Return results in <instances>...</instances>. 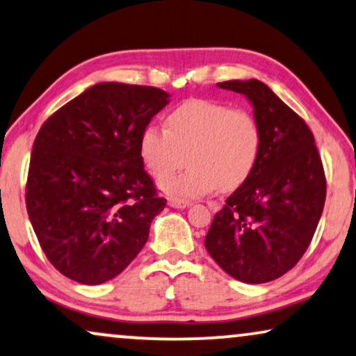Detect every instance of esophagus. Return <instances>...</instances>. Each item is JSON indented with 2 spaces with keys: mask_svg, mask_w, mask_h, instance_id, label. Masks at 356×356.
Masks as SVG:
<instances>
[{
  "mask_svg": "<svg viewBox=\"0 0 356 356\" xmlns=\"http://www.w3.org/2000/svg\"><path fill=\"white\" fill-rule=\"evenodd\" d=\"M188 204H190L188 201H183V200H178V198H168V206H171V208L185 209Z\"/></svg>",
  "mask_w": 356,
  "mask_h": 356,
  "instance_id": "34e87169",
  "label": "esophagus"
}]
</instances>
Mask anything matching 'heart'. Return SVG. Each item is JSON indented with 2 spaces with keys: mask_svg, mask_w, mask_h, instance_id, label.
<instances>
[{
  "mask_svg": "<svg viewBox=\"0 0 356 356\" xmlns=\"http://www.w3.org/2000/svg\"><path fill=\"white\" fill-rule=\"evenodd\" d=\"M261 147V127L251 112L204 99L178 105L166 117V130L147 125L138 138L140 160L156 179L188 161L186 174L160 183L166 195L185 200L239 188L256 168Z\"/></svg>",
  "mask_w": 356,
  "mask_h": 356,
  "instance_id": "1",
  "label": "heart"
}]
</instances>
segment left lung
<instances>
[{
  "label": "left lung",
  "mask_w": 356,
  "mask_h": 356,
  "mask_svg": "<svg viewBox=\"0 0 356 356\" xmlns=\"http://www.w3.org/2000/svg\"><path fill=\"white\" fill-rule=\"evenodd\" d=\"M243 94L262 134L252 175L216 213L209 256L245 284L279 279L309 248L325 204L327 181L315 138L302 118L257 79L219 82Z\"/></svg>",
  "instance_id": "obj_1"
}]
</instances>
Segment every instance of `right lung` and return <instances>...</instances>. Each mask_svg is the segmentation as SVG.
I'll return each mask as SVG.
<instances>
[{
  "mask_svg": "<svg viewBox=\"0 0 356 356\" xmlns=\"http://www.w3.org/2000/svg\"><path fill=\"white\" fill-rule=\"evenodd\" d=\"M170 94L100 82L47 118L31 153L26 208L60 274L97 285L137 257L163 211L138 155V138Z\"/></svg>",
  "mask_w": 356,
  "mask_h": 356,
  "instance_id": "right-lung-1",
  "label": "right lung"
}]
</instances>
